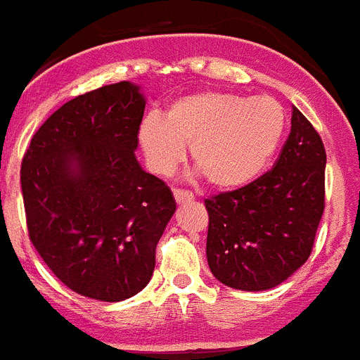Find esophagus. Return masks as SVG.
<instances>
[{
  "instance_id": "esophagus-1",
  "label": "esophagus",
  "mask_w": 360,
  "mask_h": 360,
  "mask_svg": "<svg viewBox=\"0 0 360 360\" xmlns=\"http://www.w3.org/2000/svg\"><path fill=\"white\" fill-rule=\"evenodd\" d=\"M173 195H174V200H176L178 204H184V202L195 200V196H193V193L184 191V189H174Z\"/></svg>"
}]
</instances>
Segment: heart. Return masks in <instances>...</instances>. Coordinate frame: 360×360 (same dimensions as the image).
I'll use <instances>...</instances> for the list:
<instances>
[{
	"label": "heart",
	"instance_id": "b5f03b06",
	"mask_svg": "<svg viewBox=\"0 0 360 360\" xmlns=\"http://www.w3.org/2000/svg\"><path fill=\"white\" fill-rule=\"evenodd\" d=\"M288 127V112L271 96L200 91L173 100L164 116L149 115L136 140L147 167L171 174L191 143V160L217 187L253 182L271 162Z\"/></svg>",
	"mask_w": 360,
	"mask_h": 360
}]
</instances>
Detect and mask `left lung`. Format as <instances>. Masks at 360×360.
<instances>
[{
    "label": "left lung",
    "mask_w": 360,
    "mask_h": 360,
    "mask_svg": "<svg viewBox=\"0 0 360 360\" xmlns=\"http://www.w3.org/2000/svg\"><path fill=\"white\" fill-rule=\"evenodd\" d=\"M324 169L321 136L293 105L290 136L271 171L205 200V255L217 281L266 291L308 260L324 211Z\"/></svg>",
    "instance_id": "left-lung-1"
}]
</instances>
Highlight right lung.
Segmentation results:
<instances>
[{
    "mask_svg": "<svg viewBox=\"0 0 360 360\" xmlns=\"http://www.w3.org/2000/svg\"><path fill=\"white\" fill-rule=\"evenodd\" d=\"M146 96L131 82L76 96L36 131L21 164L34 248L67 288L120 302L149 284L173 193L136 160Z\"/></svg>",
    "mask_w": 360,
    "mask_h": 360,
    "instance_id": "1",
    "label": "right lung"
}]
</instances>
